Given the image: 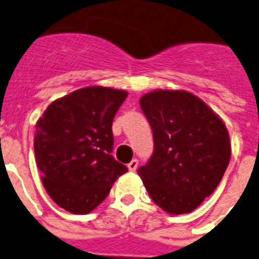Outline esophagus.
Here are the masks:
<instances>
[{
  "label": "esophagus",
  "instance_id": "1",
  "mask_svg": "<svg viewBox=\"0 0 259 259\" xmlns=\"http://www.w3.org/2000/svg\"><path fill=\"white\" fill-rule=\"evenodd\" d=\"M137 164H139V161H137V159H132V161L130 162V163H128V166H127L128 170L132 171V172H134V171H136Z\"/></svg>",
  "mask_w": 259,
  "mask_h": 259
}]
</instances>
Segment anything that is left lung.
Wrapping results in <instances>:
<instances>
[{
  "mask_svg": "<svg viewBox=\"0 0 259 259\" xmlns=\"http://www.w3.org/2000/svg\"><path fill=\"white\" fill-rule=\"evenodd\" d=\"M154 150L137 174L158 206L193 211L215 191L230 163L226 124L202 100L185 91H154L140 98Z\"/></svg>",
  "mask_w": 259,
  "mask_h": 259,
  "instance_id": "8db88e82",
  "label": "left lung"
}]
</instances>
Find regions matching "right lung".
<instances>
[{"label":"right lung","mask_w":259,"mask_h":259,"mask_svg":"<svg viewBox=\"0 0 259 259\" xmlns=\"http://www.w3.org/2000/svg\"><path fill=\"white\" fill-rule=\"evenodd\" d=\"M127 92L87 87L52 102L36 123L35 157L52 200L72 214H88L127 172L113 152L114 116Z\"/></svg>","instance_id":"right-lung-1"}]
</instances>
